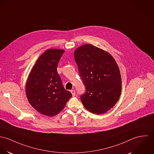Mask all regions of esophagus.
Listing matches in <instances>:
<instances>
[{
	"instance_id": "34e87169",
	"label": "esophagus",
	"mask_w": 154,
	"mask_h": 154,
	"mask_svg": "<svg viewBox=\"0 0 154 154\" xmlns=\"http://www.w3.org/2000/svg\"><path fill=\"white\" fill-rule=\"evenodd\" d=\"M70 92H71V94L72 95V96H75V90H71Z\"/></svg>"
}]
</instances>
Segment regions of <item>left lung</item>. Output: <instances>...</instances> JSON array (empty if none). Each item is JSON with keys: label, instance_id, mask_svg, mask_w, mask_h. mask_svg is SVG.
Instances as JSON below:
<instances>
[{"label": "left lung", "instance_id": "8db88e82", "mask_svg": "<svg viewBox=\"0 0 154 154\" xmlns=\"http://www.w3.org/2000/svg\"><path fill=\"white\" fill-rule=\"evenodd\" d=\"M86 91L81 96L90 112L102 114L116 105L121 93L119 66L106 51L90 44L77 48L74 53Z\"/></svg>", "mask_w": 154, "mask_h": 154}]
</instances>
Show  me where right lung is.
Returning <instances> with one entry per match:
<instances>
[{"mask_svg":"<svg viewBox=\"0 0 154 154\" xmlns=\"http://www.w3.org/2000/svg\"><path fill=\"white\" fill-rule=\"evenodd\" d=\"M64 50L49 48L37 60L26 84L29 103L40 114L53 117L61 111L71 93L64 89L57 67Z\"/></svg>","mask_w":154,"mask_h":154,"instance_id":"right-lung-1","label":"right lung"}]
</instances>
